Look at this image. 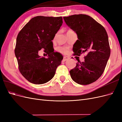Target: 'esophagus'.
I'll return each mask as SVG.
<instances>
[{"label":"esophagus","instance_id":"esophagus-1","mask_svg":"<svg viewBox=\"0 0 122 122\" xmlns=\"http://www.w3.org/2000/svg\"><path fill=\"white\" fill-rule=\"evenodd\" d=\"M69 56H65L64 57V58H63V60H62V61H66L67 60H69Z\"/></svg>","mask_w":122,"mask_h":122}]
</instances>
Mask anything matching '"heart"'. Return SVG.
Returning a JSON list of instances; mask_svg holds the SVG:
<instances>
[{"label":"heart","instance_id":"heart-1","mask_svg":"<svg viewBox=\"0 0 122 122\" xmlns=\"http://www.w3.org/2000/svg\"><path fill=\"white\" fill-rule=\"evenodd\" d=\"M73 31L71 30H69L67 31V34L69 32H72ZM56 50L58 51V52L62 53V54H67L69 52V48L67 47H65V46H59L57 48Z\"/></svg>","mask_w":122,"mask_h":122}]
</instances>
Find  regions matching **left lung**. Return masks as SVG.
Listing matches in <instances>:
<instances>
[{
	"instance_id": "left-lung-1",
	"label": "left lung",
	"mask_w": 122,
	"mask_h": 122,
	"mask_svg": "<svg viewBox=\"0 0 122 122\" xmlns=\"http://www.w3.org/2000/svg\"><path fill=\"white\" fill-rule=\"evenodd\" d=\"M63 18L78 36V40L73 45V55L80 56L87 53L84 61H78L76 67L70 70V75L77 83L90 84L102 75L110 56L107 34L101 24L86 15H74Z\"/></svg>"
}]
</instances>
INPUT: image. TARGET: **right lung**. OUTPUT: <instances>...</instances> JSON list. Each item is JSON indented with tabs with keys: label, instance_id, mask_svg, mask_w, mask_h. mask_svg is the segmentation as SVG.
I'll use <instances>...</instances> for the list:
<instances>
[{
	"label": "right lung",
	"instance_id": "obj_1",
	"mask_svg": "<svg viewBox=\"0 0 122 122\" xmlns=\"http://www.w3.org/2000/svg\"><path fill=\"white\" fill-rule=\"evenodd\" d=\"M62 24V17L36 16L18 34L15 54L20 72L29 82L43 84L54 77L63 56L54 52L52 41ZM42 49L48 54L47 58L38 55Z\"/></svg>",
	"mask_w": 122,
	"mask_h": 122
}]
</instances>
